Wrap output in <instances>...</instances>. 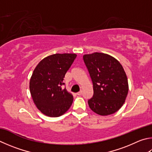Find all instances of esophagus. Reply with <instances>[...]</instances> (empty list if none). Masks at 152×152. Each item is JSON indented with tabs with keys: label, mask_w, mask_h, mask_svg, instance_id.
Masks as SVG:
<instances>
[{
	"label": "esophagus",
	"mask_w": 152,
	"mask_h": 152,
	"mask_svg": "<svg viewBox=\"0 0 152 152\" xmlns=\"http://www.w3.org/2000/svg\"><path fill=\"white\" fill-rule=\"evenodd\" d=\"M76 94H77V95H78V96L81 95V94H82V91H80V92H77V93H76Z\"/></svg>",
	"instance_id": "esophagus-1"
}]
</instances>
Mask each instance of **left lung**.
I'll use <instances>...</instances> for the list:
<instances>
[{"label": "left lung", "mask_w": 152, "mask_h": 152, "mask_svg": "<svg viewBox=\"0 0 152 152\" xmlns=\"http://www.w3.org/2000/svg\"><path fill=\"white\" fill-rule=\"evenodd\" d=\"M83 60L93 84L89 107L100 115L114 114L123 106L128 93V78L122 66L114 57L100 52L85 54Z\"/></svg>", "instance_id": "8db88e82"}]
</instances>
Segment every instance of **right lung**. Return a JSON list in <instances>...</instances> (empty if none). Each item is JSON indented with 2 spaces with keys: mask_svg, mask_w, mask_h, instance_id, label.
I'll use <instances>...</instances> for the list:
<instances>
[{
  "mask_svg": "<svg viewBox=\"0 0 152 152\" xmlns=\"http://www.w3.org/2000/svg\"><path fill=\"white\" fill-rule=\"evenodd\" d=\"M77 55L55 54L41 60L30 80V91L37 108L46 115L58 117L70 108L73 96L62 86Z\"/></svg>",
  "mask_w": 152,
  "mask_h": 152,
  "instance_id": "1",
  "label": "right lung"
}]
</instances>
